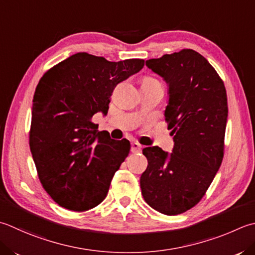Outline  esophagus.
<instances>
[{"mask_svg": "<svg viewBox=\"0 0 255 255\" xmlns=\"http://www.w3.org/2000/svg\"><path fill=\"white\" fill-rule=\"evenodd\" d=\"M141 149H142V146H141V144H139L138 142H132V143H131V151H132L133 153L140 152Z\"/></svg>", "mask_w": 255, "mask_h": 255, "instance_id": "esophagus-1", "label": "esophagus"}]
</instances>
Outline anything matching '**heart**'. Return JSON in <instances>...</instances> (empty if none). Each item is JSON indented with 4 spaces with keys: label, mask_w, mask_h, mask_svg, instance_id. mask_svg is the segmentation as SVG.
<instances>
[{
    "label": "heart",
    "mask_w": 255,
    "mask_h": 255,
    "mask_svg": "<svg viewBox=\"0 0 255 255\" xmlns=\"http://www.w3.org/2000/svg\"><path fill=\"white\" fill-rule=\"evenodd\" d=\"M142 83H159L157 79H154V78H152V77H144L143 79H142ZM160 84V83H159Z\"/></svg>",
    "instance_id": "b5f03b06"
}]
</instances>
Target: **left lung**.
Instances as JSON below:
<instances>
[{"instance_id": "obj_1", "label": "left lung", "mask_w": 255, "mask_h": 255, "mask_svg": "<svg viewBox=\"0 0 255 255\" xmlns=\"http://www.w3.org/2000/svg\"><path fill=\"white\" fill-rule=\"evenodd\" d=\"M167 82L164 117L173 136L172 153L146 147L148 166L140 177L149 206L167 216L200 202L221 166L228 118L223 81L212 65L193 49H181L146 61Z\"/></svg>"}]
</instances>
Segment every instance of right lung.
<instances>
[{
    "mask_svg": "<svg viewBox=\"0 0 255 255\" xmlns=\"http://www.w3.org/2000/svg\"><path fill=\"white\" fill-rule=\"evenodd\" d=\"M139 58L109 62L77 53L43 75L35 89L29 148L38 179L53 200L73 211L98 206L130 151L126 139L98 131L114 88L143 67Z\"/></svg>",
    "mask_w": 255,
    "mask_h": 255,
    "instance_id": "obj_1",
    "label": "right lung"
}]
</instances>
